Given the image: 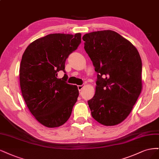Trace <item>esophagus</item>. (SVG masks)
<instances>
[{"instance_id": "obj_1", "label": "esophagus", "mask_w": 159, "mask_h": 159, "mask_svg": "<svg viewBox=\"0 0 159 159\" xmlns=\"http://www.w3.org/2000/svg\"><path fill=\"white\" fill-rule=\"evenodd\" d=\"M83 87H84V86L82 84V85H79L78 86V89H79V91H81V90L83 89Z\"/></svg>"}]
</instances>
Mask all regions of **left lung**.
Returning a JSON list of instances; mask_svg holds the SVG:
<instances>
[{
  "instance_id": "8db88e82",
  "label": "left lung",
  "mask_w": 159,
  "mask_h": 159,
  "mask_svg": "<svg viewBox=\"0 0 159 159\" xmlns=\"http://www.w3.org/2000/svg\"><path fill=\"white\" fill-rule=\"evenodd\" d=\"M97 72L96 93L88 101L93 118L111 126L129 116L142 90V62L135 46L111 30L83 35Z\"/></svg>"
}]
</instances>
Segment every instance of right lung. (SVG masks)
<instances>
[{
    "mask_svg": "<svg viewBox=\"0 0 159 159\" xmlns=\"http://www.w3.org/2000/svg\"><path fill=\"white\" fill-rule=\"evenodd\" d=\"M81 43V34H52L35 40L22 55L20 84L29 110L40 124L57 127L69 120L79 93L77 86L66 83L65 70L69 55Z\"/></svg>",
    "mask_w": 159,
    "mask_h": 159,
    "instance_id": "right-lung-1",
    "label": "right lung"
}]
</instances>
